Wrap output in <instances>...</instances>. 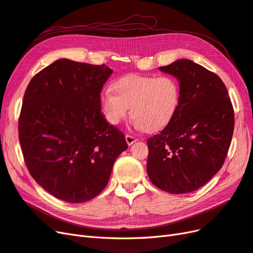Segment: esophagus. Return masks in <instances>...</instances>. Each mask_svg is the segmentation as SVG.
Listing matches in <instances>:
<instances>
[{"instance_id": "34e87169", "label": "esophagus", "mask_w": 253, "mask_h": 253, "mask_svg": "<svg viewBox=\"0 0 253 253\" xmlns=\"http://www.w3.org/2000/svg\"><path fill=\"white\" fill-rule=\"evenodd\" d=\"M126 141L127 143V145H132L134 142L137 141V139L135 138V137H133L131 135H126Z\"/></svg>"}]
</instances>
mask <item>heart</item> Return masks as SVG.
Wrapping results in <instances>:
<instances>
[{"mask_svg":"<svg viewBox=\"0 0 253 253\" xmlns=\"http://www.w3.org/2000/svg\"><path fill=\"white\" fill-rule=\"evenodd\" d=\"M113 90L100 96V109L111 126H118L128 109L133 126L147 132H158L170 124L180 103V86L172 76L127 75L113 83Z\"/></svg>","mask_w":253,"mask_h":253,"instance_id":"obj_1","label":"heart"}]
</instances>
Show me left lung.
<instances>
[{
    "instance_id": "1",
    "label": "left lung",
    "mask_w": 253,
    "mask_h": 253,
    "mask_svg": "<svg viewBox=\"0 0 253 253\" xmlns=\"http://www.w3.org/2000/svg\"><path fill=\"white\" fill-rule=\"evenodd\" d=\"M159 71L177 79V113L159 134L148 139L147 172L157 188L172 194L203 187L223 167L234 129L228 90L217 75L188 59Z\"/></svg>"
}]
</instances>
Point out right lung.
<instances>
[{"instance_id":"1","label":"right lung","mask_w":253,"mask_h":253,"mask_svg":"<svg viewBox=\"0 0 253 253\" xmlns=\"http://www.w3.org/2000/svg\"><path fill=\"white\" fill-rule=\"evenodd\" d=\"M112 73L104 64L59 59L25 90L19 119L23 156L34 179L59 200L96 197L127 149L125 135L101 114L100 93Z\"/></svg>"}]
</instances>
